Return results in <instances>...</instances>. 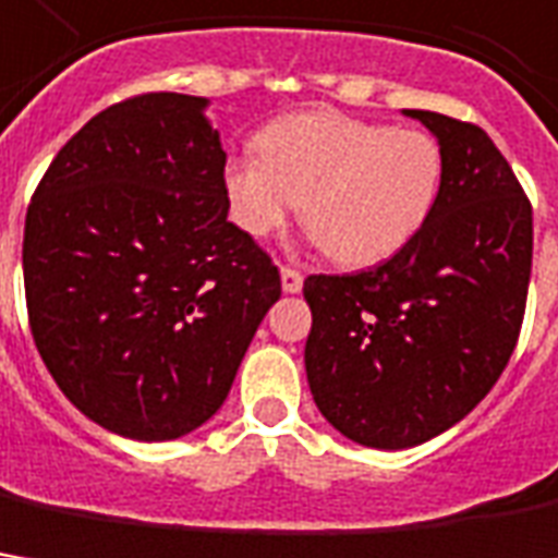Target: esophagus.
Wrapping results in <instances>:
<instances>
[{
	"mask_svg": "<svg viewBox=\"0 0 558 558\" xmlns=\"http://www.w3.org/2000/svg\"><path fill=\"white\" fill-rule=\"evenodd\" d=\"M304 288V276L294 270V267H282V291L286 294H298Z\"/></svg>",
	"mask_w": 558,
	"mask_h": 558,
	"instance_id": "esophagus-1",
	"label": "esophagus"
}]
</instances>
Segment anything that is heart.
Instances as JSON below:
<instances>
[{
	"label": "heart",
	"instance_id": "b5f03b06",
	"mask_svg": "<svg viewBox=\"0 0 558 558\" xmlns=\"http://www.w3.org/2000/svg\"><path fill=\"white\" fill-rule=\"evenodd\" d=\"M233 220L254 239L298 211L328 257L372 267L424 230L442 193V147L427 131L316 110L272 122L257 156L223 168Z\"/></svg>",
	"mask_w": 558,
	"mask_h": 558
}]
</instances>
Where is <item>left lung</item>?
Instances as JSON below:
<instances>
[{
  "mask_svg": "<svg viewBox=\"0 0 558 558\" xmlns=\"http://www.w3.org/2000/svg\"><path fill=\"white\" fill-rule=\"evenodd\" d=\"M442 147V193L375 270L310 276L304 362L323 417L368 448H411L463 421L513 356L532 279V202L495 141L402 110Z\"/></svg>",
  "mask_w": 558,
  "mask_h": 558,
  "instance_id": "left-lung-1",
  "label": "left lung"
}]
</instances>
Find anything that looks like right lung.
Here are the masks:
<instances>
[{
  "instance_id": "obj_1",
  "label": "right lung",
  "mask_w": 558,
  "mask_h": 558,
  "mask_svg": "<svg viewBox=\"0 0 558 558\" xmlns=\"http://www.w3.org/2000/svg\"><path fill=\"white\" fill-rule=\"evenodd\" d=\"M208 97H129L66 141L24 223L26 313L63 396L116 436L168 442L223 405L279 294L227 220Z\"/></svg>"
}]
</instances>
